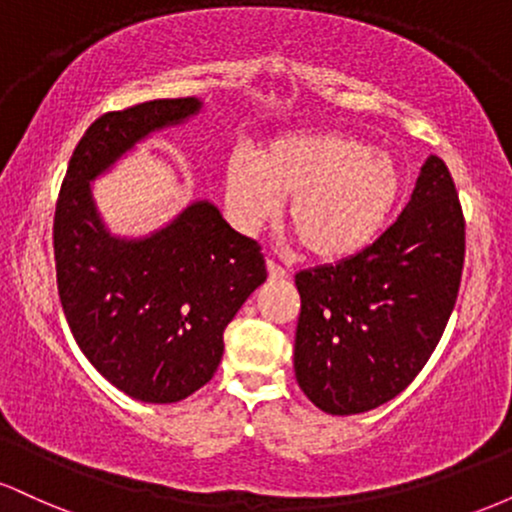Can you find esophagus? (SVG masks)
Returning a JSON list of instances; mask_svg holds the SVG:
<instances>
[{
    "mask_svg": "<svg viewBox=\"0 0 512 512\" xmlns=\"http://www.w3.org/2000/svg\"><path fill=\"white\" fill-rule=\"evenodd\" d=\"M267 274H269V279H286V276H289V272H286L284 267H279V264H276L274 260H267Z\"/></svg>",
    "mask_w": 512,
    "mask_h": 512,
    "instance_id": "obj_1",
    "label": "esophagus"
}]
</instances>
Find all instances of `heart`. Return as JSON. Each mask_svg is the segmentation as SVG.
<instances>
[{"mask_svg": "<svg viewBox=\"0 0 512 512\" xmlns=\"http://www.w3.org/2000/svg\"><path fill=\"white\" fill-rule=\"evenodd\" d=\"M399 190L395 158L334 129L279 134L257 158L236 151L223 175L238 228L257 231L289 199L286 226L315 260H344L373 243Z\"/></svg>", "mask_w": 512, "mask_h": 512, "instance_id": "1", "label": "heart"}]
</instances>
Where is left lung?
I'll return each mask as SVG.
<instances>
[{
  "label": "left lung",
  "mask_w": 512,
  "mask_h": 512,
  "mask_svg": "<svg viewBox=\"0 0 512 512\" xmlns=\"http://www.w3.org/2000/svg\"><path fill=\"white\" fill-rule=\"evenodd\" d=\"M464 264V216L448 166L431 156L409 204L354 257L296 274L293 368L305 397L334 416L390 402L443 337Z\"/></svg>",
  "instance_id": "8db88e82"
}]
</instances>
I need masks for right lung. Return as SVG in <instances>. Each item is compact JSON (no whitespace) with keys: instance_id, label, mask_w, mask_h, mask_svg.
<instances>
[{"instance_id":"right-lung-1","label":"right lung","mask_w":512,"mask_h":512,"mask_svg":"<svg viewBox=\"0 0 512 512\" xmlns=\"http://www.w3.org/2000/svg\"><path fill=\"white\" fill-rule=\"evenodd\" d=\"M199 108L197 98H158L101 115L76 144L57 199L52 240L69 330L93 368L139 402H180L207 385L223 330L267 279L260 245L211 202L129 240L113 236L93 204L91 180Z\"/></svg>"}]
</instances>
